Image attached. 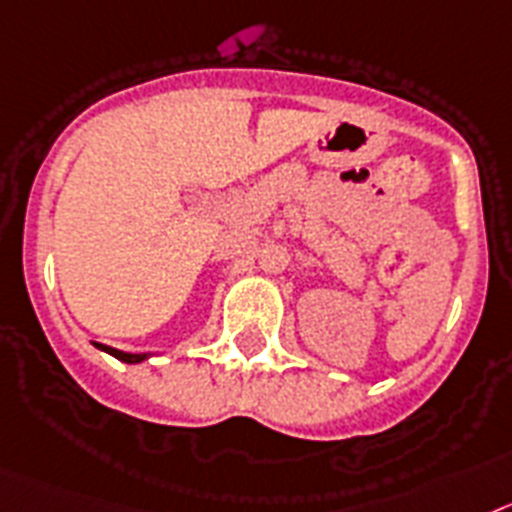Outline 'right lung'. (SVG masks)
Here are the masks:
<instances>
[{"instance_id": "obj_1", "label": "right lung", "mask_w": 512, "mask_h": 512, "mask_svg": "<svg viewBox=\"0 0 512 512\" xmlns=\"http://www.w3.org/2000/svg\"><path fill=\"white\" fill-rule=\"evenodd\" d=\"M97 348H102V350H105V353L115 355V358H118V361H123V363H139V361H144V358H146V355H136V353H123V350L108 348V345H97Z\"/></svg>"}]
</instances>
